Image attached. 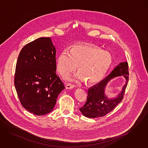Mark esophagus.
Listing matches in <instances>:
<instances>
[{
	"mask_svg": "<svg viewBox=\"0 0 148 148\" xmlns=\"http://www.w3.org/2000/svg\"><path fill=\"white\" fill-rule=\"evenodd\" d=\"M75 87V85L73 84H71V83H68L66 84L65 87L66 89H72L74 87Z\"/></svg>",
	"mask_w": 148,
	"mask_h": 148,
	"instance_id": "obj_1",
	"label": "esophagus"
}]
</instances>
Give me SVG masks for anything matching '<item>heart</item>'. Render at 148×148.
Wrapping results in <instances>:
<instances>
[{"label":"heart","instance_id":"obj_1","mask_svg":"<svg viewBox=\"0 0 148 148\" xmlns=\"http://www.w3.org/2000/svg\"><path fill=\"white\" fill-rule=\"evenodd\" d=\"M112 62L110 53L96 46L77 45L69 51L64 50L58 55L56 68L60 75L66 78L74 73L78 66L76 78L84 80L88 84L97 83L102 79Z\"/></svg>","mask_w":148,"mask_h":148}]
</instances>
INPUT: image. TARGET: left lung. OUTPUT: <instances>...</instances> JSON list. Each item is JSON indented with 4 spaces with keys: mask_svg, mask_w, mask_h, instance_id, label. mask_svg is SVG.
Here are the masks:
<instances>
[{
    "mask_svg": "<svg viewBox=\"0 0 148 148\" xmlns=\"http://www.w3.org/2000/svg\"><path fill=\"white\" fill-rule=\"evenodd\" d=\"M128 75V62L120 63L106 78L89 88L87 101L79 109L81 113L86 117L95 118L103 116L112 112L123 99L129 79ZM119 76H123L126 79V83L116 98L109 99L104 94L105 86L111 79Z\"/></svg>",
    "mask_w": 148,
    "mask_h": 148,
    "instance_id": "8db88e82",
    "label": "left lung"
}]
</instances>
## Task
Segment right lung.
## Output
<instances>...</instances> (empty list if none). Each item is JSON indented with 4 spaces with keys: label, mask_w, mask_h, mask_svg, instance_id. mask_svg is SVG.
Masks as SVG:
<instances>
[{
    "label": "right lung",
    "mask_w": 148,
    "mask_h": 148,
    "mask_svg": "<svg viewBox=\"0 0 148 148\" xmlns=\"http://www.w3.org/2000/svg\"><path fill=\"white\" fill-rule=\"evenodd\" d=\"M56 70V49L50 38H39L22 48L14 83L20 101L29 112L43 115L53 110L65 88Z\"/></svg>",
    "instance_id": "1"
}]
</instances>
